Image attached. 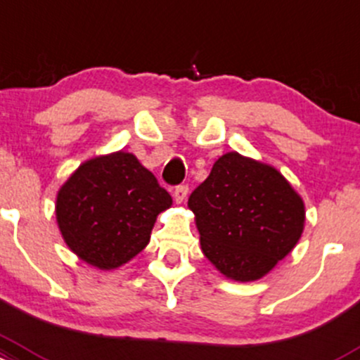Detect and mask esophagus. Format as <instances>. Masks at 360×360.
<instances>
[{
	"label": "esophagus",
	"instance_id": "obj_1",
	"mask_svg": "<svg viewBox=\"0 0 360 360\" xmlns=\"http://www.w3.org/2000/svg\"><path fill=\"white\" fill-rule=\"evenodd\" d=\"M188 191L189 188L186 184H179V186H176V189H174V200H176V203H183V201L186 200Z\"/></svg>",
	"mask_w": 360,
	"mask_h": 360
}]
</instances>
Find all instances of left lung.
Listing matches in <instances>:
<instances>
[{"label":"left lung","mask_w":360,"mask_h":360,"mask_svg":"<svg viewBox=\"0 0 360 360\" xmlns=\"http://www.w3.org/2000/svg\"><path fill=\"white\" fill-rule=\"evenodd\" d=\"M203 255L227 278H262L294 250L304 231V201L275 167L229 152L191 193Z\"/></svg>","instance_id":"obj_1"}]
</instances>
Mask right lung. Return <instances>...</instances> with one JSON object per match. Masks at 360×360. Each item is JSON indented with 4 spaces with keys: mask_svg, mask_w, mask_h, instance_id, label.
<instances>
[{
    "mask_svg": "<svg viewBox=\"0 0 360 360\" xmlns=\"http://www.w3.org/2000/svg\"><path fill=\"white\" fill-rule=\"evenodd\" d=\"M172 198L133 153L84 162L59 188L56 220L66 246L98 270H114L143 250Z\"/></svg>",
    "mask_w": 360,
    "mask_h": 360,
    "instance_id": "obj_1",
    "label": "right lung"
}]
</instances>
